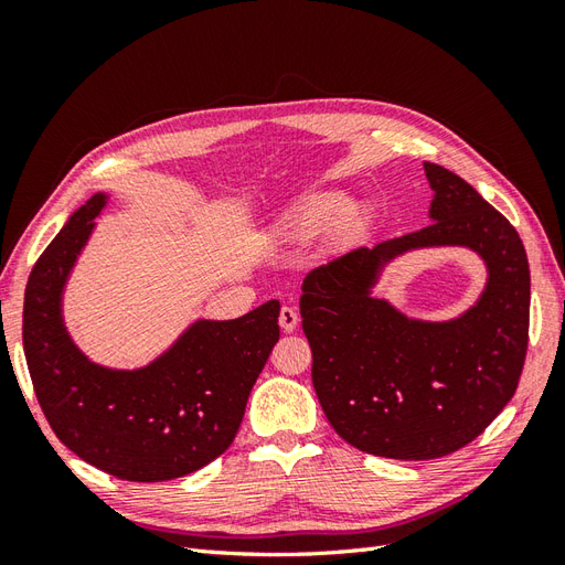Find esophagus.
Instances as JSON below:
<instances>
[{"mask_svg": "<svg viewBox=\"0 0 565 565\" xmlns=\"http://www.w3.org/2000/svg\"><path fill=\"white\" fill-rule=\"evenodd\" d=\"M299 324V313L292 309V306H282L280 309V328L285 332H295Z\"/></svg>", "mask_w": 565, "mask_h": 565, "instance_id": "34e87169", "label": "esophagus"}]
</instances>
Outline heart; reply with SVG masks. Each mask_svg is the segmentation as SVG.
I'll return each mask as SVG.
<instances>
[{"label": "heart", "instance_id": "obj_1", "mask_svg": "<svg viewBox=\"0 0 565 565\" xmlns=\"http://www.w3.org/2000/svg\"><path fill=\"white\" fill-rule=\"evenodd\" d=\"M365 221V204L347 200L344 193L320 191L297 200L276 226V237L285 243L311 241L324 226H330L334 241H349L361 231Z\"/></svg>", "mask_w": 565, "mask_h": 565}]
</instances>
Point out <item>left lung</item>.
<instances>
[{
  "label": "left lung",
  "mask_w": 565,
  "mask_h": 565,
  "mask_svg": "<svg viewBox=\"0 0 565 565\" xmlns=\"http://www.w3.org/2000/svg\"><path fill=\"white\" fill-rule=\"evenodd\" d=\"M431 224L358 247L303 278L301 328L332 429L367 455L434 459L465 448L514 396L527 349L530 268L516 228L450 169L424 162ZM465 246L489 278L450 321L405 317L371 295L384 265L417 248Z\"/></svg>",
  "instance_id": "left-lung-1"
}]
</instances>
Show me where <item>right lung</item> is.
Here are the masks:
<instances>
[{
	"instance_id": "add662e5",
	"label": "right lung",
	"mask_w": 565,
	"mask_h": 565,
	"mask_svg": "<svg viewBox=\"0 0 565 565\" xmlns=\"http://www.w3.org/2000/svg\"><path fill=\"white\" fill-rule=\"evenodd\" d=\"M108 200L96 193L73 212L32 268L23 303L25 361L63 446L122 481H172L228 450L280 337V301L235 320L200 318L143 367L94 363L65 328L63 292Z\"/></svg>"
}]
</instances>
